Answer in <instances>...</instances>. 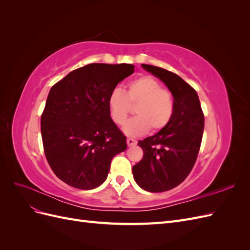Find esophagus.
I'll return each instance as SVG.
<instances>
[{
    "label": "esophagus",
    "instance_id": "1",
    "mask_svg": "<svg viewBox=\"0 0 250 250\" xmlns=\"http://www.w3.org/2000/svg\"><path fill=\"white\" fill-rule=\"evenodd\" d=\"M127 145L128 146H134V145H137V141L135 140H133V139H130V138H128L127 139Z\"/></svg>",
    "mask_w": 250,
    "mask_h": 250
}]
</instances>
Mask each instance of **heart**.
Segmentation results:
<instances>
[{
  "instance_id": "1",
  "label": "heart",
  "mask_w": 250,
  "mask_h": 250,
  "mask_svg": "<svg viewBox=\"0 0 250 250\" xmlns=\"http://www.w3.org/2000/svg\"><path fill=\"white\" fill-rule=\"evenodd\" d=\"M135 106L137 117L124 125L123 131L128 137H140L149 128L158 131L167 125L174 111L173 96L169 90L150 76L140 77L128 84L126 93L117 87L112 89L108 98V107L113 122L122 125Z\"/></svg>"
}]
</instances>
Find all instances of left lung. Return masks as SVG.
I'll return each mask as SVG.
<instances>
[{
    "label": "left lung",
    "mask_w": 250,
    "mask_h": 250,
    "mask_svg": "<svg viewBox=\"0 0 250 250\" xmlns=\"http://www.w3.org/2000/svg\"><path fill=\"white\" fill-rule=\"evenodd\" d=\"M142 66L169 88L174 111L163 129L139 141L144 155L132 167V174L143 190L165 192L180 185L192 171L201 145L204 116L197 93L183 78L162 67Z\"/></svg>",
    "instance_id": "left-lung-1"
}]
</instances>
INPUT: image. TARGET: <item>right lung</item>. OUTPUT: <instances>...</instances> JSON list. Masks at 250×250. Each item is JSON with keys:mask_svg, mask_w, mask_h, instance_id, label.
Wrapping results in <instances>:
<instances>
[{"mask_svg": "<svg viewBox=\"0 0 250 250\" xmlns=\"http://www.w3.org/2000/svg\"><path fill=\"white\" fill-rule=\"evenodd\" d=\"M133 72L129 63H90L52 86L42 115V138L51 169L66 185L80 190L101 186L113 156L126 150L108 98Z\"/></svg>", "mask_w": 250, "mask_h": 250, "instance_id": "obj_1", "label": "right lung"}]
</instances>
